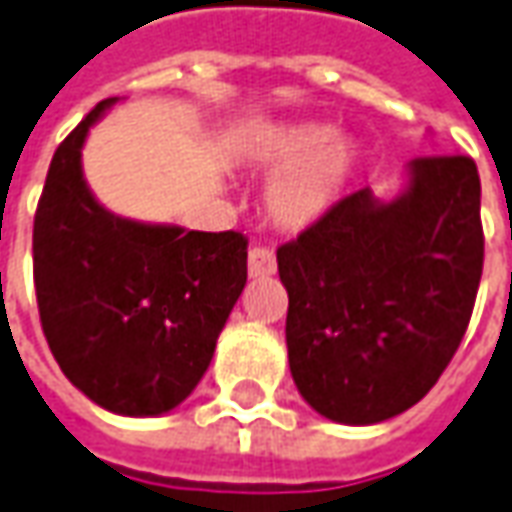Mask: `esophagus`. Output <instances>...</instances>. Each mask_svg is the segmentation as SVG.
<instances>
[{
	"instance_id": "1",
	"label": "esophagus",
	"mask_w": 512,
	"mask_h": 512,
	"mask_svg": "<svg viewBox=\"0 0 512 512\" xmlns=\"http://www.w3.org/2000/svg\"><path fill=\"white\" fill-rule=\"evenodd\" d=\"M246 268H249V277H268L277 271V257L274 252H268L266 246H252Z\"/></svg>"
}]
</instances>
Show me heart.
<instances>
[{"mask_svg":"<svg viewBox=\"0 0 512 512\" xmlns=\"http://www.w3.org/2000/svg\"><path fill=\"white\" fill-rule=\"evenodd\" d=\"M244 152L280 169L268 185V210L291 230L316 224L341 202L357 163L355 141L318 121L249 132Z\"/></svg>","mask_w":512,"mask_h":512,"instance_id":"obj_1","label":"heart"}]
</instances>
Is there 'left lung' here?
Segmentation results:
<instances>
[{"mask_svg": "<svg viewBox=\"0 0 512 512\" xmlns=\"http://www.w3.org/2000/svg\"><path fill=\"white\" fill-rule=\"evenodd\" d=\"M482 255L466 155L416 157L396 199L355 191L282 244L288 363L307 405L363 427L421 402L466 335Z\"/></svg>", "mask_w": 512, "mask_h": 512, "instance_id": "obj_1", "label": "left lung"}]
</instances>
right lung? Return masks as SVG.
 <instances>
[{
  "label": "right lung",
  "mask_w": 512,
  "mask_h": 512,
  "mask_svg": "<svg viewBox=\"0 0 512 512\" xmlns=\"http://www.w3.org/2000/svg\"><path fill=\"white\" fill-rule=\"evenodd\" d=\"M105 99L57 146L32 227V277L46 343L91 402L160 416L185 402L246 285L241 232L121 219L82 177Z\"/></svg>",
  "instance_id": "1"
}]
</instances>
